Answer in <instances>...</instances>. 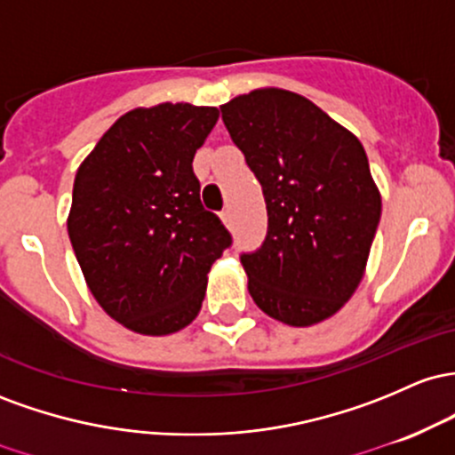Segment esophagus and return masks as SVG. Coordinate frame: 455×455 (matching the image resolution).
I'll return each mask as SVG.
<instances>
[{"instance_id": "esophagus-1", "label": "esophagus", "mask_w": 455, "mask_h": 455, "mask_svg": "<svg viewBox=\"0 0 455 455\" xmlns=\"http://www.w3.org/2000/svg\"><path fill=\"white\" fill-rule=\"evenodd\" d=\"M221 221L226 223V226H229V223H232V211H229V208H226V211L221 212Z\"/></svg>"}]
</instances>
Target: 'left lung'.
<instances>
[{"mask_svg": "<svg viewBox=\"0 0 455 455\" xmlns=\"http://www.w3.org/2000/svg\"><path fill=\"white\" fill-rule=\"evenodd\" d=\"M267 200L262 247L243 253L249 294L270 318L311 326L344 307L365 275L380 191L348 129L305 96L259 88L221 105Z\"/></svg>", "mask_w": 455, "mask_h": 455, "instance_id": "1", "label": "left lung"}]
</instances>
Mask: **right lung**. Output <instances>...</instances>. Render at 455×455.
I'll list each match as a JSON object with an SVG mask.
<instances>
[{
  "label": "right lung",
  "instance_id": "right-lung-1",
  "mask_svg": "<svg viewBox=\"0 0 455 455\" xmlns=\"http://www.w3.org/2000/svg\"><path fill=\"white\" fill-rule=\"evenodd\" d=\"M217 107L161 103L126 111L79 165L68 236L92 296L140 335L197 318L208 273L232 236L204 211L193 156Z\"/></svg>",
  "mask_w": 455,
  "mask_h": 455
}]
</instances>
